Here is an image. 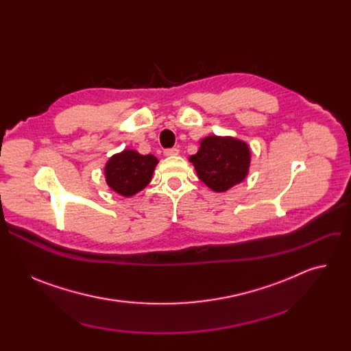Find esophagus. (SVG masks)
<instances>
[{"instance_id":"1","label":"esophagus","mask_w":351,"mask_h":351,"mask_svg":"<svg viewBox=\"0 0 351 351\" xmlns=\"http://www.w3.org/2000/svg\"><path fill=\"white\" fill-rule=\"evenodd\" d=\"M179 154V149L176 147H172V148H167L164 149V156L167 157H172V156H178Z\"/></svg>"}]
</instances>
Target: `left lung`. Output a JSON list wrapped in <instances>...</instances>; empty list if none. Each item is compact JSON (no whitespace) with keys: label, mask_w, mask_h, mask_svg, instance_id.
<instances>
[{"label":"left lung","mask_w":351,"mask_h":351,"mask_svg":"<svg viewBox=\"0 0 351 351\" xmlns=\"http://www.w3.org/2000/svg\"><path fill=\"white\" fill-rule=\"evenodd\" d=\"M199 180L222 193L240 183L250 167L248 145L233 137L208 136L202 140L197 154L190 157Z\"/></svg>","instance_id":"8db88e82"}]
</instances>
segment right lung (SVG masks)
Returning a JSON list of instances; mask_svg holds the SVG:
<instances>
[{"label": "right lung", "mask_w": 351, "mask_h": 351, "mask_svg": "<svg viewBox=\"0 0 351 351\" xmlns=\"http://www.w3.org/2000/svg\"><path fill=\"white\" fill-rule=\"evenodd\" d=\"M157 164L158 160L152 154L141 156L134 149H125V152L112 156L107 162V183L121 195H134L152 180Z\"/></svg>", "instance_id": "right-lung-1"}]
</instances>
